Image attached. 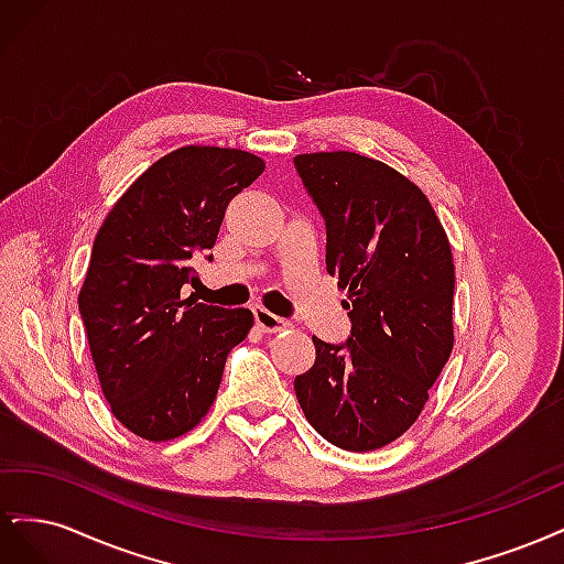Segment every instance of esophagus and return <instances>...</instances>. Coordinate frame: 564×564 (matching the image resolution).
I'll list each match as a JSON object with an SVG mask.
<instances>
[{"instance_id": "esophagus-1", "label": "esophagus", "mask_w": 564, "mask_h": 564, "mask_svg": "<svg viewBox=\"0 0 564 564\" xmlns=\"http://www.w3.org/2000/svg\"><path fill=\"white\" fill-rule=\"evenodd\" d=\"M253 317H256V324H259V327L268 334H275V332L292 327V322L284 319V317H278L275 313H270L265 308H253Z\"/></svg>"}]
</instances>
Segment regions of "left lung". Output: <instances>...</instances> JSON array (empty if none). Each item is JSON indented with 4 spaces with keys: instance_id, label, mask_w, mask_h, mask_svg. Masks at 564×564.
<instances>
[{
    "instance_id": "8db88e82",
    "label": "left lung",
    "mask_w": 564,
    "mask_h": 564,
    "mask_svg": "<svg viewBox=\"0 0 564 564\" xmlns=\"http://www.w3.org/2000/svg\"><path fill=\"white\" fill-rule=\"evenodd\" d=\"M327 226V272L346 289V344L315 338L296 377L305 419L332 445L371 452L419 419L454 348V263L429 197L357 152L294 158Z\"/></svg>"
}]
</instances>
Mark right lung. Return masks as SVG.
<instances>
[{"label":"right lung","instance_id":"1","mask_svg":"<svg viewBox=\"0 0 564 564\" xmlns=\"http://www.w3.org/2000/svg\"><path fill=\"white\" fill-rule=\"evenodd\" d=\"M263 169L245 150L178 148L131 183L96 235L79 315L100 390L133 435L193 431L253 327L251 311L181 299V289L197 280L193 259L214 247L228 202Z\"/></svg>","mask_w":564,"mask_h":564}]
</instances>
